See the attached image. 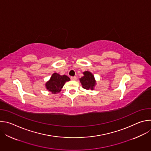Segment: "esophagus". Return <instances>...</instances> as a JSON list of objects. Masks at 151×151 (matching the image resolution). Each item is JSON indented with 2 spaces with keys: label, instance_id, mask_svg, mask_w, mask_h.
I'll use <instances>...</instances> for the list:
<instances>
[{
  "label": "esophagus",
  "instance_id": "34e87169",
  "mask_svg": "<svg viewBox=\"0 0 151 151\" xmlns=\"http://www.w3.org/2000/svg\"><path fill=\"white\" fill-rule=\"evenodd\" d=\"M70 79H71V80H72V81H76V80L77 79V78H76V76H72V77L70 78Z\"/></svg>",
  "mask_w": 151,
  "mask_h": 151
}]
</instances>
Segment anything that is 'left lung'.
Returning a JSON list of instances; mask_svg holds the SVG:
<instances>
[{"instance_id": "8db88e82", "label": "left lung", "mask_w": 151, "mask_h": 151, "mask_svg": "<svg viewBox=\"0 0 151 151\" xmlns=\"http://www.w3.org/2000/svg\"><path fill=\"white\" fill-rule=\"evenodd\" d=\"M83 76L80 78L83 88L86 90H93V87L96 84V81L93 75L88 71L83 73Z\"/></svg>"}]
</instances>
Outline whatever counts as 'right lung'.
<instances>
[{"instance_id": "1", "label": "right lung", "mask_w": 151, "mask_h": 151, "mask_svg": "<svg viewBox=\"0 0 151 151\" xmlns=\"http://www.w3.org/2000/svg\"><path fill=\"white\" fill-rule=\"evenodd\" d=\"M70 78L66 75H60L54 73L51 77L50 80L46 83L47 90L53 94L59 93L66 82L69 81Z\"/></svg>"}]
</instances>
